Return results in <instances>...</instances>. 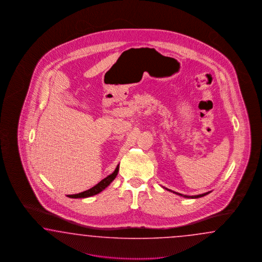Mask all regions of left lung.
<instances>
[{"mask_svg":"<svg viewBox=\"0 0 262 262\" xmlns=\"http://www.w3.org/2000/svg\"><path fill=\"white\" fill-rule=\"evenodd\" d=\"M163 188H165V187H163ZM166 190L171 191V192H173L174 194H177V195H180V196H182V197H184V198H190V199H196V198H201V197H204V196H206L207 194H209L210 193V191L209 192H206V193H204V194H200V195H195V196H187V195H183V194H180V193H178V192H174V191L170 190V189H168V188H165Z\"/></svg>","mask_w":262,"mask_h":262,"instance_id":"8db88e82","label":"left lung"}]
</instances>
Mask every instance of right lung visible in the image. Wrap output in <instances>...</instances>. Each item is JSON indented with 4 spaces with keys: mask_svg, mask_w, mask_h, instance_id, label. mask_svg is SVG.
<instances>
[{
    "mask_svg": "<svg viewBox=\"0 0 262 262\" xmlns=\"http://www.w3.org/2000/svg\"><path fill=\"white\" fill-rule=\"evenodd\" d=\"M118 171H119V165H117V167L115 168L114 172L112 174L107 176L106 178H104L103 180H102L100 183L98 184H96L95 186H93L92 188L88 189L86 191H83V192H80L79 194H74V195H68L69 198H88V197H91V196H94L97 195L98 193L102 192L103 189H105L110 184H111L114 179L116 178V176L118 174Z\"/></svg>",
    "mask_w": 262,
    "mask_h": 262,
    "instance_id": "add662e5",
    "label": "right lung"
}]
</instances>
